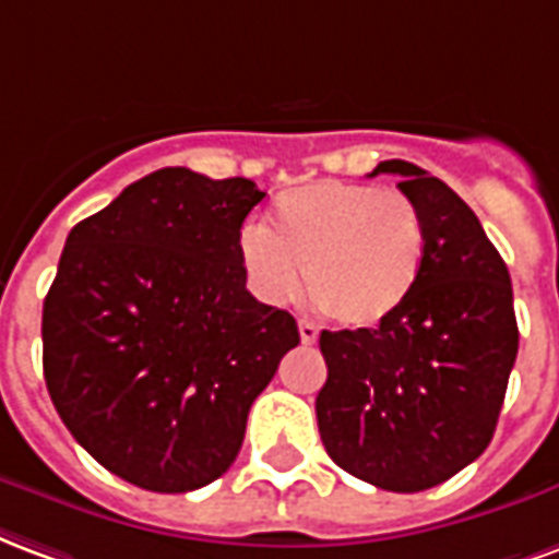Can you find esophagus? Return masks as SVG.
Returning <instances> with one entry per match:
<instances>
[{"instance_id": "esophagus-1", "label": "esophagus", "mask_w": 559, "mask_h": 559, "mask_svg": "<svg viewBox=\"0 0 559 559\" xmlns=\"http://www.w3.org/2000/svg\"><path fill=\"white\" fill-rule=\"evenodd\" d=\"M297 330H300V342H304V345H312V342L319 340V328H316L312 321L304 319L297 324Z\"/></svg>"}]
</instances>
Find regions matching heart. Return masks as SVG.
Returning <instances> with one entry per match:
<instances>
[{"instance_id":"1","label":"heart","mask_w":559,"mask_h":559,"mask_svg":"<svg viewBox=\"0 0 559 559\" xmlns=\"http://www.w3.org/2000/svg\"><path fill=\"white\" fill-rule=\"evenodd\" d=\"M238 255L267 304L295 300L307 271L312 304L364 328L390 319L417 288L426 226L405 193L328 178L280 195L271 229L240 226Z\"/></svg>"}]
</instances>
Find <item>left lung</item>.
<instances>
[{
    "instance_id": "left-lung-1",
    "label": "left lung",
    "mask_w": 559,
    "mask_h": 559,
    "mask_svg": "<svg viewBox=\"0 0 559 559\" xmlns=\"http://www.w3.org/2000/svg\"><path fill=\"white\" fill-rule=\"evenodd\" d=\"M399 190L423 214L417 288L378 328L321 330L328 381L316 399L324 450L384 491H426L479 459L519 354L512 280L471 207L405 160Z\"/></svg>"
}]
</instances>
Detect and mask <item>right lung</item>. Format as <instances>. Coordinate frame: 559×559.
I'll return each instance as SVG.
<instances>
[{"label": "right lung", "mask_w": 559, "mask_h": 559, "mask_svg": "<svg viewBox=\"0 0 559 559\" xmlns=\"http://www.w3.org/2000/svg\"><path fill=\"white\" fill-rule=\"evenodd\" d=\"M264 193L166 166L76 223L44 300V378L109 474L181 495L238 459L247 414L300 333L247 292L238 231Z\"/></svg>", "instance_id": "add662e5"}]
</instances>
